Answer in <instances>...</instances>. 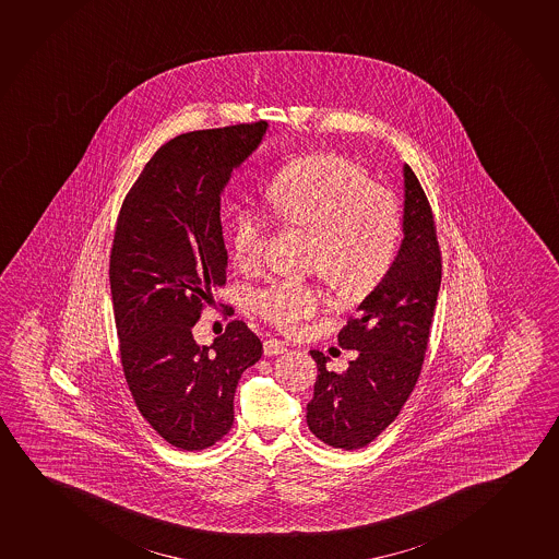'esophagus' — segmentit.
Wrapping results in <instances>:
<instances>
[{
    "instance_id": "obj_1",
    "label": "esophagus",
    "mask_w": 559,
    "mask_h": 559,
    "mask_svg": "<svg viewBox=\"0 0 559 559\" xmlns=\"http://www.w3.org/2000/svg\"><path fill=\"white\" fill-rule=\"evenodd\" d=\"M288 349V344L283 341H276V338H269L263 344V352H265V356H281Z\"/></svg>"
}]
</instances>
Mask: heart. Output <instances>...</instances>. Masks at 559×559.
<instances>
[{
    "mask_svg": "<svg viewBox=\"0 0 559 559\" xmlns=\"http://www.w3.org/2000/svg\"><path fill=\"white\" fill-rule=\"evenodd\" d=\"M265 200L284 223L316 233L311 265L344 294L372 290L396 259L404 233L396 195L344 155H308L284 165L265 188ZM267 233V218L255 207L236 211L230 248L238 267H258ZM323 300L316 284L275 281L253 294V308L269 323L294 331Z\"/></svg>",
    "mask_w": 559,
    "mask_h": 559,
    "instance_id": "heart-1",
    "label": "heart"
}]
</instances>
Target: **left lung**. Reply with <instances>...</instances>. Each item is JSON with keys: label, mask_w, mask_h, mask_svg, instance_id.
Instances as JSON below:
<instances>
[{"label": "left lung", "mask_w": 559, "mask_h": 559, "mask_svg": "<svg viewBox=\"0 0 559 559\" xmlns=\"http://www.w3.org/2000/svg\"><path fill=\"white\" fill-rule=\"evenodd\" d=\"M404 240L386 276L338 332L344 349H357L344 372L326 369L313 349L317 381L308 404L309 430L324 444L357 450L397 417L421 374L437 308L442 255L429 200L404 165Z\"/></svg>", "instance_id": "8db88e82"}]
</instances>
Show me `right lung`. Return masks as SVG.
I'll return each mask as SVG.
<instances>
[{
	"label": "right lung",
	"mask_w": 559,
	"mask_h": 559,
	"mask_svg": "<svg viewBox=\"0 0 559 559\" xmlns=\"http://www.w3.org/2000/svg\"><path fill=\"white\" fill-rule=\"evenodd\" d=\"M267 122L194 130L163 144L122 202L109 283L122 371L136 407L170 445L198 452L235 421L242 372L263 344L230 321L211 346L192 329L227 283L221 194Z\"/></svg>",
	"instance_id": "1"
}]
</instances>
